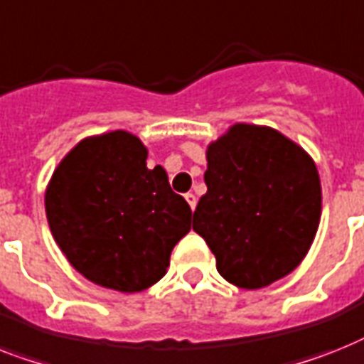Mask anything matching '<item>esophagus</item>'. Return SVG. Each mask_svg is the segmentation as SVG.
Here are the masks:
<instances>
[{
  "mask_svg": "<svg viewBox=\"0 0 364 364\" xmlns=\"http://www.w3.org/2000/svg\"><path fill=\"white\" fill-rule=\"evenodd\" d=\"M185 200H187V203L191 205L192 211H194V208H196V196H194L192 192H188V194H185Z\"/></svg>",
  "mask_w": 364,
  "mask_h": 364,
  "instance_id": "esophagus-1",
  "label": "esophagus"
}]
</instances>
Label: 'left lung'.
<instances>
[{
    "mask_svg": "<svg viewBox=\"0 0 364 364\" xmlns=\"http://www.w3.org/2000/svg\"><path fill=\"white\" fill-rule=\"evenodd\" d=\"M208 192L192 218L217 271L258 289L289 274L321 217V185L309 153L271 127L235 123L208 146Z\"/></svg>",
    "mask_w": 364,
    "mask_h": 364,
    "instance_id": "left-lung-1",
    "label": "left lung"
}]
</instances>
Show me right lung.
<instances>
[{
    "instance_id": "add662e5",
    "label": "right lung",
    "mask_w": 364,
    "mask_h": 364,
    "mask_svg": "<svg viewBox=\"0 0 364 364\" xmlns=\"http://www.w3.org/2000/svg\"><path fill=\"white\" fill-rule=\"evenodd\" d=\"M127 131L78 141L50 179L44 208L50 232L87 280L123 294L166 274L170 254L191 232L192 211L162 166Z\"/></svg>"
}]
</instances>
